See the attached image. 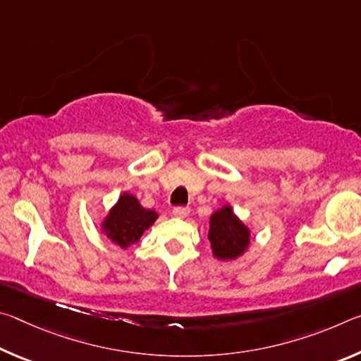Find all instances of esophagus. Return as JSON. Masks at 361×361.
I'll return each mask as SVG.
<instances>
[{
    "instance_id": "34e87169",
    "label": "esophagus",
    "mask_w": 361,
    "mask_h": 361,
    "mask_svg": "<svg viewBox=\"0 0 361 361\" xmlns=\"http://www.w3.org/2000/svg\"><path fill=\"white\" fill-rule=\"evenodd\" d=\"M188 213H189V207H175L173 209V215L176 218H185L188 216Z\"/></svg>"
}]
</instances>
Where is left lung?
<instances>
[{
	"instance_id": "obj_1",
	"label": "left lung",
	"mask_w": 361,
	"mask_h": 361,
	"mask_svg": "<svg viewBox=\"0 0 361 361\" xmlns=\"http://www.w3.org/2000/svg\"><path fill=\"white\" fill-rule=\"evenodd\" d=\"M209 240L216 258L234 259L248 247L250 231L232 213L231 207H223L210 218Z\"/></svg>"
}]
</instances>
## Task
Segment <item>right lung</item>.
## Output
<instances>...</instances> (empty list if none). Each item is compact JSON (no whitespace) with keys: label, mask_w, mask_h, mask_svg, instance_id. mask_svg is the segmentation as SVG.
I'll use <instances>...</instances> for the list:
<instances>
[{"label":"right lung","mask_w":361,"mask_h":361,"mask_svg":"<svg viewBox=\"0 0 361 361\" xmlns=\"http://www.w3.org/2000/svg\"><path fill=\"white\" fill-rule=\"evenodd\" d=\"M156 218V212L143 209L133 195L124 192L103 221V232L116 245L126 248L138 242Z\"/></svg>","instance_id":"1"}]
</instances>
